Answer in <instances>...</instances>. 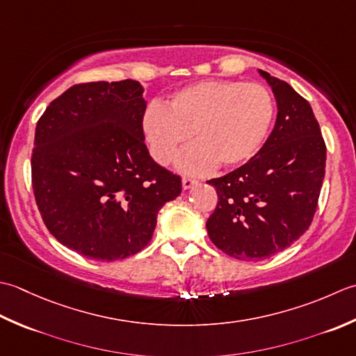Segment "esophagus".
Instances as JSON below:
<instances>
[{"label": "esophagus", "mask_w": 356, "mask_h": 356, "mask_svg": "<svg viewBox=\"0 0 356 356\" xmlns=\"http://www.w3.org/2000/svg\"><path fill=\"white\" fill-rule=\"evenodd\" d=\"M195 183H197V181H195V179H192V178H183V188H186V191H187V188H191V187H193L195 186Z\"/></svg>", "instance_id": "obj_1"}]
</instances>
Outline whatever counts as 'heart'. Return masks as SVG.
I'll list each match as a JSON object with an SVG mask.
<instances>
[{"instance_id":"heart-1","label":"heart","mask_w":356,"mask_h":356,"mask_svg":"<svg viewBox=\"0 0 356 356\" xmlns=\"http://www.w3.org/2000/svg\"><path fill=\"white\" fill-rule=\"evenodd\" d=\"M273 99L264 86L209 79L173 93L164 107L150 106L143 127L158 163L168 164L179 147L178 170L204 173L215 165L236 168L263 146L273 120Z\"/></svg>"}]
</instances>
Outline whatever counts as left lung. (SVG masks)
Wrapping results in <instances>:
<instances>
[{"label": "left lung", "instance_id": "8db88e82", "mask_svg": "<svg viewBox=\"0 0 356 356\" xmlns=\"http://www.w3.org/2000/svg\"><path fill=\"white\" fill-rule=\"evenodd\" d=\"M258 74L277 99L272 134L241 168L207 181L218 193L209 238L241 261L269 258L309 229L325 172V144L310 104L286 81Z\"/></svg>", "mask_w": 356, "mask_h": 356}]
</instances>
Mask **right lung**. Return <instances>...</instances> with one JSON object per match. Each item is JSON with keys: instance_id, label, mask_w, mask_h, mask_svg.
Listing matches in <instances>:
<instances>
[{"instance_id": "1", "label": "right lung", "mask_w": 356, "mask_h": 356, "mask_svg": "<svg viewBox=\"0 0 356 356\" xmlns=\"http://www.w3.org/2000/svg\"><path fill=\"white\" fill-rule=\"evenodd\" d=\"M135 79L72 86L35 130L32 186L50 234L90 259L118 261L146 248L181 178L149 155L147 101Z\"/></svg>"}]
</instances>
